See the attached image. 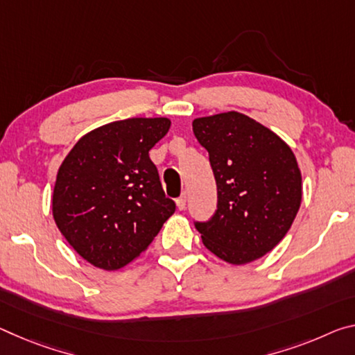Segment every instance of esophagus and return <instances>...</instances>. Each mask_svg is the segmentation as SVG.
I'll return each instance as SVG.
<instances>
[{"mask_svg": "<svg viewBox=\"0 0 355 355\" xmlns=\"http://www.w3.org/2000/svg\"><path fill=\"white\" fill-rule=\"evenodd\" d=\"M187 200H188L187 193H183V194L180 196V198L177 199V207L180 208V210H184V208H187Z\"/></svg>", "mask_w": 355, "mask_h": 355, "instance_id": "1", "label": "esophagus"}]
</instances>
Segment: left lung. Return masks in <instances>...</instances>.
<instances>
[{
  "label": "left lung",
  "instance_id": "left-lung-1",
  "mask_svg": "<svg viewBox=\"0 0 355 355\" xmlns=\"http://www.w3.org/2000/svg\"><path fill=\"white\" fill-rule=\"evenodd\" d=\"M216 180L218 208L196 223L208 251L232 266L257 261L288 234L302 204L294 151L272 129L240 112L193 121Z\"/></svg>",
  "mask_w": 355,
  "mask_h": 355
}]
</instances>
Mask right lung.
I'll list each match as a JSON object with an SVG mask.
<instances>
[{"mask_svg":"<svg viewBox=\"0 0 355 355\" xmlns=\"http://www.w3.org/2000/svg\"><path fill=\"white\" fill-rule=\"evenodd\" d=\"M171 120L128 118L107 123L67 153L56 173V227L92 266L114 272L142 254L175 211L148 151Z\"/></svg>","mask_w":355,"mask_h":355,"instance_id":"add662e5","label":"right lung"}]
</instances>
